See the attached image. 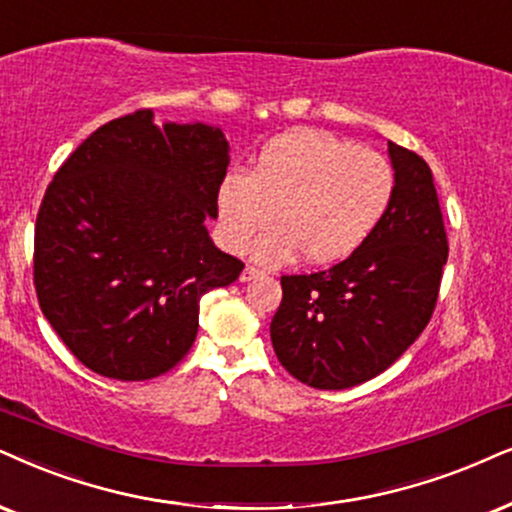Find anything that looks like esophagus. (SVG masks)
<instances>
[{"label": "esophagus", "instance_id": "1", "mask_svg": "<svg viewBox=\"0 0 512 512\" xmlns=\"http://www.w3.org/2000/svg\"><path fill=\"white\" fill-rule=\"evenodd\" d=\"M260 276H262V271L257 269V267H250V264L241 271V281H243V283H245V281H252V278H260Z\"/></svg>", "mask_w": 512, "mask_h": 512}]
</instances>
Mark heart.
Listing matches in <instances>:
<instances>
[{"instance_id": "1", "label": "heart", "mask_w": 512, "mask_h": 512, "mask_svg": "<svg viewBox=\"0 0 512 512\" xmlns=\"http://www.w3.org/2000/svg\"><path fill=\"white\" fill-rule=\"evenodd\" d=\"M397 179L385 155L321 129H293L260 148L250 172H229L217 191L222 241L245 252L257 234L255 257L286 264L304 255L335 264L366 245L394 200Z\"/></svg>"}]
</instances>
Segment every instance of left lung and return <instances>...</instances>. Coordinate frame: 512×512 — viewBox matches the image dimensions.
<instances>
[{"label": "left lung", "instance_id": "1", "mask_svg": "<svg viewBox=\"0 0 512 512\" xmlns=\"http://www.w3.org/2000/svg\"><path fill=\"white\" fill-rule=\"evenodd\" d=\"M394 200L352 257L314 274L281 276L271 319L281 366L316 390H347L390 368L435 312L449 255L428 163L390 141Z\"/></svg>", "mask_w": 512, "mask_h": 512}]
</instances>
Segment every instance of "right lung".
Instances as JSON below:
<instances>
[{
	"label": "right lung",
	"mask_w": 512,
	"mask_h": 512,
	"mask_svg": "<svg viewBox=\"0 0 512 512\" xmlns=\"http://www.w3.org/2000/svg\"><path fill=\"white\" fill-rule=\"evenodd\" d=\"M229 167L222 129L134 111L89 134L47 186L32 281L58 338L89 371L148 380L189 354L200 297L245 264L210 241Z\"/></svg>",
	"instance_id": "right-lung-1"
}]
</instances>
